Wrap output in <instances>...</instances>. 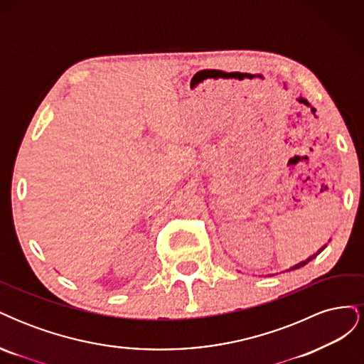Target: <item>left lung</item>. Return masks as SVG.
Returning <instances> with one entry per match:
<instances>
[{
	"mask_svg": "<svg viewBox=\"0 0 364 364\" xmlns=\"http://www.w3.org/2000/svg\"><path fill=\"white\" fill-rule=\"evenodd\" d=\"M323 249H325V247H322V249H321V250H318V252H317V253H316V255H313V257H310V258H308V259H305V261H302V262H299V264H296V266H293V267H291V269H290V270H294V269H299V267H302V266H305V264H306V262H310V261H311V259H313V258H316V257H317V255H318V253H321V252H322V250H323Z\"/></svg>",
	"mask_w": 364,
	"mask_h": 364,
	"instance_id": "obj_1",
	"label": "left lung"
}]
</instances>
